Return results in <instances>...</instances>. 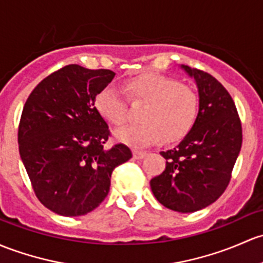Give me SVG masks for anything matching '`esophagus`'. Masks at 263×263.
I'll return each instance as SVG.
<instances>
[{
	"label": "esophagus",
	"mask_w": 263,
	"mask_h": 263,
	"mask_svg": "<svg viewBox=\"0 0 263 263\" xmlns=\"http://www.w3.org/2000/svg\"><path fill=\"white\" fill-rule=\"evenodd\" d=\"M146 154L145 151H140V150H134V157L136 160H141V159H143V157L146 156Z\"/></svg>",
	"instance_id": "34e87169"
}]
</instances>
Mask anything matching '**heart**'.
Returning a JSON list of instances; mask_svg holds the SVG:
<instances>
[{"mask_svg":"<svg viewBox=\"0 0 263 263\" xmlns=\"http://www.w3.org/2000/svg\"><path fill=\"white\" fill-rule=\"evenodd\" d=\"M135 102L145 103L140 118L143 122L116 131V139L135 147L154 145L164 139L175 142L186 136L197 121V93L178 81L156 73L141 74L126 83ZM96 109L110 124L121 126L127 117V104L115 85H107L96 97Z\"/></svg>","mask_w":263,"mask_h":263,"instance_id":"heart-1","label":"heart"}]
</instances>
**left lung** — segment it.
Returning <instances> with one entry per match:
<instances>
[{
	"label": "left lung",
	"mask_w": 263,
	"mask_h": 263,
	"mask_svg": "<svg viewBox=\"0 0 263 263\" xmlns=\"http://www.w3.org/2000/svg\"><path fill=\"white\" fill-rule=\"evenodd\" d=\"M198 88L199 112L194 126L178 146L161 151L166 167L151 179L155 198L179 213L200 211L214 203L231 180L242 146L236 104L214 77L180 65Z\"/></svg>",
	"instance_id": "8db88e82"
}]
</instances>
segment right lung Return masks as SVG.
<instances>
[{
  "label": "right lung",
  "instance_id": "right-lung-1",
  "mask_svg": "<svg viewBox=\"0 0 263 263\" xmlns=\"http://www.w3.org/2000/svg\"><path fill=\"white\" fill-rule=\"evenodd\" d=\"M115 76L66 65L39 83L25 103L20 157L37 199L57 214L96 209L108 195L115 167L132 157L122 143L107 147L108 124L96 109L97 95Z\"/></svg>",
  "mask_w": 263,
  "mask_h": 263
}]
</instances>
